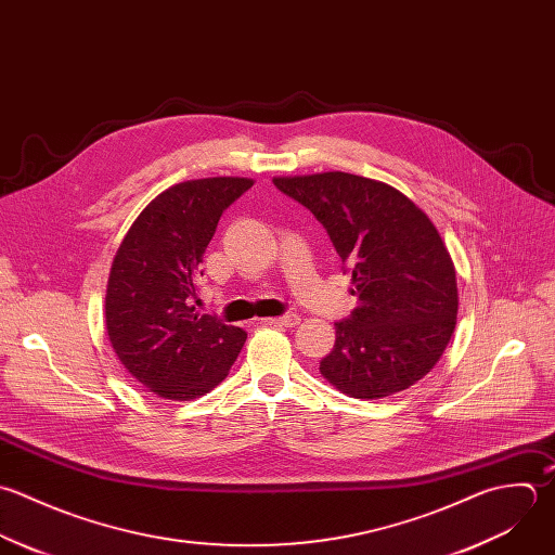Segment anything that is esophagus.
<instances>
[{
	"mask_svg": "<svg viewBox=\"0 0 555 555\" xmlns=\"http://www.w3.org/2000/svg\"><path fill=\"white\" fill-rule=\"evenodd\" d=\"M266 324H270V326H285V328H294V326H298V322H300V315H296V313H287V315H281V318H268V320H263Z\"/></svg>",
	"mask_w": 555,
	"mask_h": 555,
	"instance_id": "34e87169",
	"label": "esophagus"
}]
</instances>
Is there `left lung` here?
I'll list each match as a JSON object with an SVG mask.
<instances>
[{
	"mask_svg": "<svg viewBox=\"0 0 555 555\" xmlns=\"http://www.w3.org/2000/svg\"><path fill=\"white\" fill-rule=\"evenodd\" d=\"M326 229L352 272L359 307L335 324L322 376L357 400H380L422 380L456 328L459 287L433 220L400 190L350 172L274 177Z\"/></svg>",
	"mask_w": 555,
	"mask_h": 555,
	"instance_id": "left-lung-1",
	"label": "left lung"
}]
</instances>
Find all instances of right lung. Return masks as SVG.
I'll use <instances>...</instances> for the list:
<instances>
[{
    "mask_svg": "<svg viewBox=\"0 0 555 555\" xmlns=\"http://www.w3.org/2000/svg\"><path fill=\"white\" fill-rule=\"evenodd\" d=\"M253 179L207 177L157 194L112 261L105 328L125 370L164 400H194L222 383L246 331L196 313L198 266L222 211Z\"/></svg>",
    "mask_w": 555,
    "mask_h": 555,
    "instance_id": "add662e5",
    "label": "right lung"
}]
</instances>
